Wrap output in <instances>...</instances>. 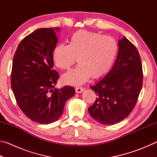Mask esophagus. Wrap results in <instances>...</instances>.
<instances>
[{"label":"esophagus","mask_w":157,"mask_h":157,"mask_svg":"<svg viewBox=\"0 0 157 157\" xmlns=\"http://www.w3.org/2000/svg\"><path fill=\"white\" fill-rule=\"evenodd\" d=\"M84 89L82 88V87H76L75 88V92L77 94H80V93L84 91Z\"/></svg>","instance_id":"34e87169"}]
</instances>
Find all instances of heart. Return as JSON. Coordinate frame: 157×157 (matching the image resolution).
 Listing matches in <instances>:
<instances>
[{"label":"heart","mask_w":157,"mask_h":157,"mask_svg":"<svg viewBox=\"0 0 157 157\" xmlns=\"http://www.w3.org/2000/svg\"><path fill=\"white\" fill-rule=\"evenodd\" d=\"M118 52L115 39L100 33L79 30L74 33L68 45L58 44L52 50L55 64L62 70L72 66L77 57L79 64L62 76L64 84L80 85L91 78L105 75L112 66Z\"/></svg>","instance_id":"heart-1"}]
</instances>
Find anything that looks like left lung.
<instances>
[{
  "mask_svg": "<svg viewBox=\"0 0 157 157\" xmlns=\"http://www.w3.org/2000/svg\"><path fill=\"white\" fill-rule=\"evenodd\" d=\"M112 68L90 88L98 95L89 113L98 123L114 124L124 120L136 104L143 85L142 63L134 45L124 36Z\"/></svg>",
  "mask_w": 157,
  "mask_h": 157,
  "instance_id": "1",
  "label": "left lung"
}]
</instances>
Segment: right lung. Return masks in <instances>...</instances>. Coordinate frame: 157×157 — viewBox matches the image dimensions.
<instances>
[{
	"instance_id": "obj_1",
	"label": "right lung",
	"mask_w": 157,
	"mask_h": 157,
	"mask_svg": "<svg viewBox=\"0 0 157 157\" xmlns=\"http://www.w3.org/2000/svg\"><path fill=\"white\" fill-rule=\"evenodd\" d=\"M60 28H41L25 36L13 58L11 86L21 111L40 124L57 121L66 101L75 94L72 86L55 88L59 73L53 71L52 50Z\"/></svg>"
}]
</instances>
